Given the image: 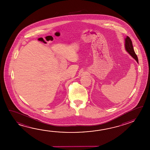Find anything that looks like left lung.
Instances as JSON below:
<instances>
[{
  "label": "left lung",
  "mask_w": 150,
  "mask_h": 150,
  "mask_svg": "<svg viewBox=\"0 0 150 150\" xmlns=\"http://www.w3.org/2000/svg\"><path fill=\"white\" fill-rule=\"evenodd\" d=\"M125 49L126 51L131 55V56L134 59L135 61H137V63H138L139 62H138V57L134 51L132 42L131 40L130 39V38L128 36H127V38L125 39Z\"/></svg>",
  "instance_id": "obj_1"
}]
</instances>
